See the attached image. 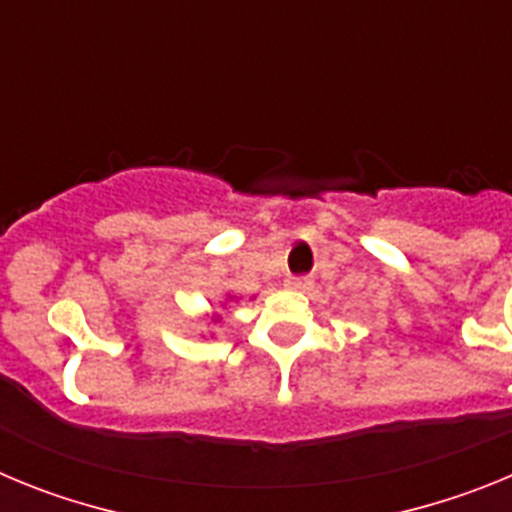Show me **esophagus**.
<instances>
[{
	"mask_svg": "<svg viewBox=\"0 0 512 512\" xmlns=\"http://www.w3.org/2000/svg\"><path fill=\"white\" fill-rule=\"evenodd\" d=\"M312 284L310 277H289L287 279V287L289 289H307Z\"/></svg>",
	"mask_w": 512,
	"mask_h": 512,
	"instance_id": "34e87169",
	"label": "esophagus"
}]
</instances>
